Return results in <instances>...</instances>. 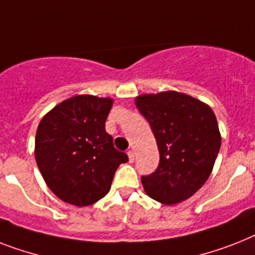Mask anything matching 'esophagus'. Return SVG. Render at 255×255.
<instances>
[{"label":"esophagus","mask_w":255,"mask_h":255,"mask_svg":"<svg viewBox=\"0 0 255 255\" xmlns=\"http://www.w3.org/2000/svg\"><path fill=\"white\" fill-rule=\"evenodd\" d=\"M128 158H129V162H133V161H134V152H133V150H128Z\"/></svg>","instance_id":"1"}]
</instances>
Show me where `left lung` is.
Listing matches in <instances>:
<instances>
[{"instance_id":"8db88e82","label":"left lung","mask_w":255,"mask_h":255,"mask_svg":"<svg viewBox=\"0 0 255 255\" xmlns=\"http://www.w3.org/2000/svg\"><path fill=\"white\" fill-rule=\"evenodd\" d=\"M134 103L149 122L160 152L157 170L141 178L144 191L166 206L185 202L206 183L220 150L214 111L199 99L174 90L141 94Z\"/></svg>"}]
</instances>
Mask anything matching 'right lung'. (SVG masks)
I'll return each instance as SVG.
<instances>
[{
  "label": "right lung",
  "mask_w": 255,
  "mask_h": 255,
  "mask_svg": "<svg viewBox=\"0 0 255 255\" xmlns=\"http://www.w3.org/2000/svg\"><path fill=\"white\" fill-rule=\"evenodd\" d=\"M113 98L74 95L41 118L35 160L49 190L63 202L86 207L110 191L115 171L128 156L114 148L105 123Z\"/></svg>",
  "instance_id": "right-lung-1"
}]
</instances>
